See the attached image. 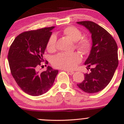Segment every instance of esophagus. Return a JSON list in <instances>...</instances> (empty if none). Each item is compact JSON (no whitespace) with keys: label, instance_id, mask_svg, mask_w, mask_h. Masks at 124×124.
I'll return each instance as SVG.
<instances>
[{"label":"esophagus","instance_id":"obj_1","mask_svg":"<svg viewBox=\"0 0 124 124\" xmlns=\"http://www.w3.org/2000/svg\"><path fill=\"white\" fill-rule=\"evenodd\" d=\"M66 72L68 73V74H69V75H73V74L74 73V72H73V71H69V70H66Z\"/></svg>","mask_w":124,"mask_h":124}]
</instances>
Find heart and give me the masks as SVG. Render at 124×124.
<instances>
[{
	"instance_id": "obj_1",
	"label": "heart",
	"mask_w": 124,
	"mask_h": 124,
	"mask_svg": "<svg viewBox=\"0 0 124 124\" xmlns=\"http://www.w3.org/2000/svg\"><path fill=\"white\" fill-rule=\"evenodd\" d=\"M63 34L76 41L75 45L79 50L87 52L91 46V41L88 38L82 37V32L79 28L74 26L67 27L63 30ZM56 36L52 34L46 42V49L49 52H54L56 49ZM82 60V56L78 52L70 54L59 53L53 56L51 59V64L56 68L66 70H72L76 68V65Z\"/></svg>"
}]
</instances>
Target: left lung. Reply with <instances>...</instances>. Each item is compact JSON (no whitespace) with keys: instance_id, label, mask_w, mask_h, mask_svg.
Segmentation results:
<instances>
[{"instance_id":"obj_1","label":"left lung","mask_w":124,"mask_h":124,"mask_svg":"<svg viewBox=\"0 0 124 124\" xmlns=\"http://www.w3.org/2000/svg\"><path fill=\"white\" fill-rule=\"evenodd\" d=\"M92 34V49L85 62L91 72L85 74V80L77 84L83 92L94 93L100 92L108 85L118 65V46L111 35L102 27L90 21H78Z\"/></svg>"}]
</instances>
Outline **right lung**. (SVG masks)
Instances as JSON below:
<instances>
[{"label":"right lung","instance_id":"right-lung-1","mask_svg":"<svg viewBox=\"0 0 124 124\" xmlns=\"http://www.w3.org/2000/svg\"><path fill=\"white\" fill-rule=\"evenodd\" d=\"M54 27L25 31L17 36L10 45L8 61L13 77L20 89L28 94L38 96L52 87L58 70L48 66L39 72L44 61L42 55ZM48 61H45L47 64Z\"/></svg>","mask_w":124,"mask_h":124}]
</instances>
